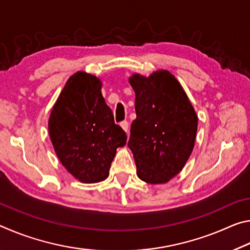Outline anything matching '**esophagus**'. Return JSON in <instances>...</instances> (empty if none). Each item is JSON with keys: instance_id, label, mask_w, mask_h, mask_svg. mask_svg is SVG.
<instances>
[{"instance_id": "obj_1", "label": "esophagus", "mask_w": 250, "mask_h": 250, "mask_svg": "<svg viewBox=\"0 0 250 250\" xmlns=\"http://www.w3.org/2000/svg\"><path fill=\"white\" fill-rule=\"evenodd\" d=\"M120 125H121V128L125 131V132H128V130H129V122L128 121H125V120L122 121Z\"/></svg>"}]
</instances>
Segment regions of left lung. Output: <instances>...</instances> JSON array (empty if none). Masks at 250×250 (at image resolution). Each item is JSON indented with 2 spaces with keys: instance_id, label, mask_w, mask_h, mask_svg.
<instances>
[{
  "instance_id": "obj_1",
  "label": "left lung",
  "mask_w": 250,
  "mask_h": 250,
  "mask_svg": "<svg viewBox=\"0 0 250 250\" xmlns=\"http://www.w3.org/2000/svg\"><path fill=\"white\" fill-rule=\"evenodd\" d=\"M137 119L131 125L128 146L139 179L163 184L179 174L195 143L197 116L177 79L167 70L145 77L134 74Z\"/></svg>"
}]
</instances>
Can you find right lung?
<instances>
[{
    "mask_svg": "<svg viewBox=\"0 0 250 250\" xmlns=\"http://www.w3.org/2000/svg\"><path fill=\"white\" fill-rule=\"evenodd\" d=\"M49 137L62 166L83 183L105 180L126 134L115 124L96 76L77 71L67 80L48 120Z\"/></svg>",
    "mask_w": 250,
    "mask_h": 250,
    "instance_id": "right-lung-1",
    "label": "right lung"
}]
</instances>
